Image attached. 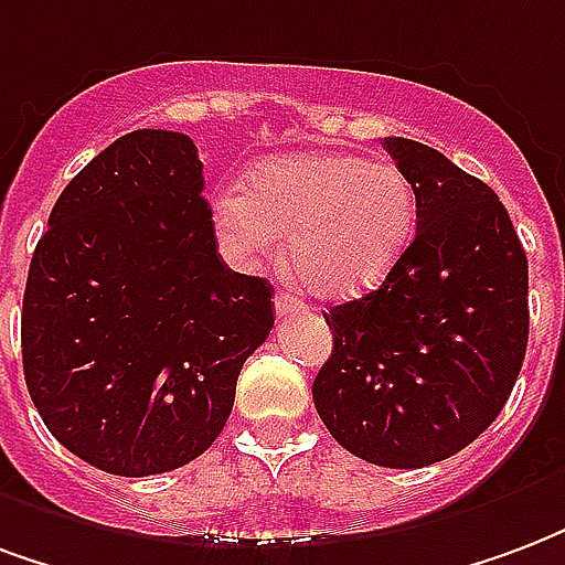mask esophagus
I'll use <instances>...</instances> for the list:
<instances>
[{"label":"esophagus","instance_id":"esophagus-1","mask_svg":"<svg viewBox=\"0 0 565 565\" xmlns=\"http://www.w3.org/2000/svg\"><path fill=\"white\" fill-rule=\"evenodd\" d=\"M299 311H302V302H299V299H294L290 294H284V290L275 296V315L278 317H294L299 315Z\"/></svg>","mask_w":565,"mask_h":565}]
</instances>
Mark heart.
<instances>
[{
  "label": "heart",
  "instance_id": "heart-1",
  "mask_svg": "<svg viewBox=\"0 0 565 565\" xmlns=\"http://www.w3.org/2000/svg\"><path fill=\"white\" fill-rule=\"evenodd\" d=\"M416 191L395 161L296 152L250 173V191L221 188L212 227L233 260L287 257L311 294L353 299L374 290L411 242Z\"/></svg>",
  "mask_w": 565,
  "mask_h": 565
}]
</instances>
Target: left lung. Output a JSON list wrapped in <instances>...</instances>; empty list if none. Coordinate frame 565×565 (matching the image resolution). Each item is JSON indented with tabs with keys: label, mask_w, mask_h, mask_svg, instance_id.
Listing matches in <instances>:
<instances>
[{
	"label": "left lung",
	"mask_w": 565,
	"mask_h": 565,
	"mask_svg": "<svg viewBox=\"0 0 565 565\" xmlns=\"http://www.w3.org/2000/svg\"><path fill=\"white\" fill-rule=\"evenodd\" d=\"M386 152L416 191V236L386 281L326 317L315 407L347 452L413 470L500 416L527 353V254L482 179L407 137Z\"/></svg>",
	"instance_id": "obj_1"
}]
</instances>
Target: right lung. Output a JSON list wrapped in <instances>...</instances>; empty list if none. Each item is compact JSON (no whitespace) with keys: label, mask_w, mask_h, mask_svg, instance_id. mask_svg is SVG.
Wrapping results in <instances>:
<instances>
[{"label":"right lung","mask_w":565,"mask_h":565,"mask_svg":"<svg viewBox=\"0 0 565 565\" xmlns=\"http://www.w3.org/2000/svg\"><path fill=\"white\" fill-rule=\"evenodd\" d=\"M271 284L221 260L188 134L140 128L50 212L23 294V374L47 431L113 476L194 461L224 428Z\"/></svg>","instance_id":"add662e5"}]
</instances>
